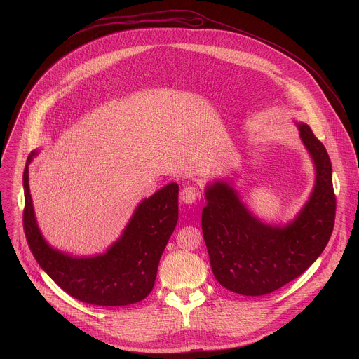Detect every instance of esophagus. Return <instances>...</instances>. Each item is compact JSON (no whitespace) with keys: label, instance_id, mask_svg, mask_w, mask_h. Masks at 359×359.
Instances as JSON below:
<instances>
[{"label":"esophagus","instance_id":"obj_1","mask_svg":"<svg viewBox=\"0 0 359 359\" xmlns=\"http://www.w3.org/2000/svg\"><path fill=\"white\" fill-rule=\"evenodd\" d=\"M197 197H198V190H197V187H194L191 184H186L180 191V200L186 204L194 203L197 200Z\"/></svg>","mask_w":359,"mask_h":359}]
</instances>
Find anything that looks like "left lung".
Masks as SVG:
<instances>
[{"label": "left lung", "instance_id": "1", "mask_svg": "<svg viewBox=\"0 0 359 359\" xmlns=\"http://www.w3.org/2000/svg\"><path fill=\"white\" fill-rule=\"evenodd\" d=\"M299 136L316 163L317 180L297 219L273 227L255 219L224 182L206 189L201 230L216 280L227 290L259 297L299 277L324 251L335 222L331 161L311 128L298 125Z\"/></svg>", "mask_w": 359, "mask_h": 359}]
</instances>
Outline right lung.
I'll return each mask as SVG.
<instances>
[{
  "mask_svg": "<svg viewBox=\"0 0 359 359\" xmlns=\"http://www.w3.org/2000/svg\"><path fill=\"white\" fill-rule=\"evenodd\" d=\"M34 155L28 156L22 175V224L31 252L41 269L67 294L86 304L118 306L146 298L155 285L159 260L177 224L179 186L170 183L144 198L121 240L107 254L74 259L50 248L38 230L28 186V163Z\"/></svg>",
  "mask_w": 359,
  "mask_h": 359,
  "instance_id": "right-lung-1",
  "label": "right lung"
}]
</instances>
